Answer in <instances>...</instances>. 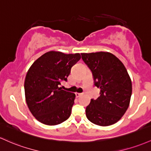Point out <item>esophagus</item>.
<instances>
[{
  "label": "esophagus",
  "instance_id": "obj_1",
  "mask_svg": "<svg viewBox=\"0 0 151 151\" xmlns=\"http://www.w3.org/2000/svg\"><path fill=\"white\" fill-rule=\"evenodd\" d=\"M75 94H76V97H80V96H82V93H75Z\"/></svg>",
  "mask_w": 151,
  "mask_h": 151
}]
</instances>
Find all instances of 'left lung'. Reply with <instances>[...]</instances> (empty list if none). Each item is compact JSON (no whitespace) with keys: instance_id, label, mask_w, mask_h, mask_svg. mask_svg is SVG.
<instances>
[{"instance_id":"obj_1","label":"left lung","mask_w":151,"mask_h":151,"mask_svg":"<svg viewBox=\"0 0 151 151\" xmlns=\"http://www.w3.org/2000/svg\"><path fill=\"white\" fill-rule=\"evenodd\" d=\"M82 59L93 76L100 96L91 100L86 116L100 126L113 125L125 113L132 94V82L121 61L110 52L82 53Z\"/></svg>"}]
</instances>
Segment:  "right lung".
Returning <instances> with one entry per match:
<instances>
[{"instance_id": "obj_1", "label": "right lung", "mask_w": 151, "mask_h": 151, "mask_svg": "<svg viewBox=\"0 0 151 151\" xmlns=\"http://www.w3.org/2000/svg\"><path fill=\"white\" fill-rule=\"evenodd\" d=\"M80 59L79 53L51 51L29 68L24 82L26 101L31 114L41 123L59 125L71 115L75 94L63 90L59 85L67 82L71 68Z\"/></svg>"}]
</instances>
